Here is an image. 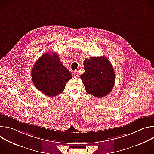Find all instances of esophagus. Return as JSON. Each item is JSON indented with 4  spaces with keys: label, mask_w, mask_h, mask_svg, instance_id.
Here are the masks:
<instances>
[{
    "label": "esophagus",
    "mask_w": 154,
    "mask_h": 154,
    "mask_svg": "<svg viewBox=\"0 0 154 154\" xmlns=\"http://www.w3.org/2000/svg\"><path fill=\"white\" fill-rule=\"evenodd\" d=\"M79 75H80V74H79V72L78 71H74V76L75 77H79Z\"/></svg>",
    "instance_id": "esophagus-1"
}]
</instances>
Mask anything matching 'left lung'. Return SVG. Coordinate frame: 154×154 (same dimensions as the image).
<instances>
[{
    "label": "left lung",
    "mask_w": 154,
    "mask_h": 154,
    "mask_svg": "<svg viewBox=\"0 0 154 154\" xmlns=\"http://www.w3.org/2000/svg\"><path fill=\"white\" fill-rule=\"evenodd\" d=\"M85 72L80 75L86 91L98 98L108 94L113 88L115 74L111 63L104 56L84 61Z\"/></svg>",
    "instance_id": "obj_1"
}]
</instances>
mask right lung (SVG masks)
<instances>
[{"label":"right lung","instance_id":"right-lung-1","mask_svg":"<svg viewBox=\"0 0 154 154\" xmlns=\"http://www.w3.org/2000/svg\"><path fill=\"white\" fill-rule=\"evenodd\" d=\"M71 78V72L55 54L42 55L35 62L32 71L35 87L43 94L52 97L61 93Z\"/></svg>","mask_w":154,"mask_h":154}]
</instances>
